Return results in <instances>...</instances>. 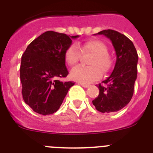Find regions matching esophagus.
Returning a JSON list of instances; mask_svg holds the SVG:
<instances>
[{
    "label": "esophagus",
    "instance_id": "34e87169",
    "mask_svg": "<svg viewBox=\"0 0 153 153\" xmlns=\"http://www.w3.org/2000/svg\"><path fill=\"white\" fill-rule=\"evenodd\" d=\"M79 84L80 85V86H82L83 87H85V88H86V87H88L90 85L87 84V83H79Z\"/></svg>",
    "mask_w": 153,
    "mask_h": 153
}]
</instances>
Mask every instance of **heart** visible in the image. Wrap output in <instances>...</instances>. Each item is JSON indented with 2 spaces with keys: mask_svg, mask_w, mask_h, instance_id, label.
Masks as SVG:
<instances>
[{
  "mask_svg": "<svg viewBox=\"0 0 153 153\" xmlns=\"http://www.w3.org/2000/svg\"><path fill=\"white\" fill-rule=\"evenodd\" d=\"M84 56H92L89 59V67L79 66L71 71V78L80 83H90L100 79L102 71L106 74L109 72L113 61L108 54V47L102 40L93 39L79 44H73L67 47L64 53L65 61L70 66L76 65Z\"/></svg>",
  "mask_w": 153,
  "mask_h": 153,
  "instance_id": "1",
  "label": "heart"
}]
</instances>
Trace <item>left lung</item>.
<instances>
[{"label":"left lung","mask_w":153,"mask_h":153,"mask_svg":"<svg viewBox=\"0 0 153 153\" xmlns=\"http://www.w3.org/2000/svg\"><path fill=\"white\" fill-rule=\"evenodd\" d=\"M97 34L111 40L117 57L113 73L102 81L104 85L98 84L100 93L92 102L98 111L113 113L126 106L133 95L137 77V51L132 42L118 31L104 30Z\"/></svg>","instance_id":"obj_1"}]
</instances>
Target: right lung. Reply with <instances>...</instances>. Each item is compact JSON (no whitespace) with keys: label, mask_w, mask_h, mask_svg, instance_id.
<instances>
[{"label":"right lung","mask_w":153,"mask_h":153,"mask_svg":"<svg viewBox=\"0 0 153 153\" xmlns=\"http://www.w3.org/2000/svg\"><path fill=\"white\" fill-rule=\"evenodd\" d=\"M55 31H47L27 46L21 57L20 77L24 102L39 114L54 113L61 106L72 81L62 82L69 72L64 53L71 45V38Z\"/></svg>","instance_id":"add662e5"}]
</instances>
